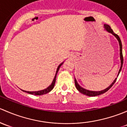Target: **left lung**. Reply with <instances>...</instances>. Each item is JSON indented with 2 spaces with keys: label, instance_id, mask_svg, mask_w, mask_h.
Segmentation results:
<instances>
[{
  "label": "left lung",
  "instance_id": "1",
  "mask_svg": "<svg viewBox=\"0 0 127 127\" xmlns=\"http://www.w3.org/2000/svg\"><path fill=\"white\" fill-rule=\"evenodd\" d=\"M104 29H105V31H106L108 32L111 33V34L113 35L115 37L117 38V40H118V41H119V43L120 59H121V67H120L119 70L118 74H117V77H118L119 74L121 70H122L123 62H124V59H123V55H122V42H121V39H120L119 36L117 34H116V33L113 32V31L111 29V27L109 26V25L104 24ZM116 79H117V78H116V79L114 80V81L112 82V83L109 86V87H108L107 88H106L105 89L102 90V91H89V90H87L84 88H83L81 86H79V84L78 83V82H77L76 79L75 78H74V83H75V86H76V87L77 90H78L79 92H81V94H84V95H87V96H98V95H101V94H104V93H105L106 92H107V91H108V90H109V89H110L111 87L113 86V84L115 83V82H116Z\"/></svg>",
  "mask_w": 127,
  "mask_h": 127
}]
</instances>
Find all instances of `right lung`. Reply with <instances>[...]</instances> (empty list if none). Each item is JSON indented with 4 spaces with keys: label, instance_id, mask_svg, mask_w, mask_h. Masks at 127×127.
<instances>
[{
    "label": "right lung",
    "instance_id": "right-lung-1",
    "mask_svg": "<svg viewBox=\"0 0 127 127\" xmlns=\"http://www.w3.org/2000/svg\"><path fill=\"white\" fill-rule=\"evenodd\" d=\"M63 62L62 64H60L58 66V67H57V70H56V74H55V76L54 78V79H53V82H52L51 84L49 86H48L47 88L44 89L43 90H41V91H34V92H30V91H24V90H22V91H23V92H26V93H28V94H32V95H44V94H47V93L51 92V91L53 90V89L54 88V85H55V83H56V76H57V72L59 71V68L60 67H61V65H62V64H64Z\"/></svg>",
    "mask_w": 127,
    "mask_h": 127
}]
</instances>
